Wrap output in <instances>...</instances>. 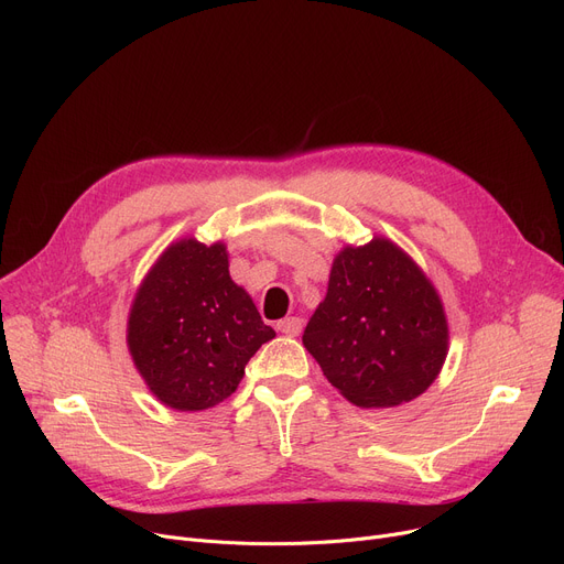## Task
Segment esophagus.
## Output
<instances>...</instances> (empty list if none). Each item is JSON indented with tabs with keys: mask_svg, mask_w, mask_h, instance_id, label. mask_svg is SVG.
Masks as SVG:
<instances>
[{
	"mask_svg": "<svg viewBox=\"0 0 564 564\" xmlns=\"http://www.w3.org/2000/svg\"><path fill=\"white\" fill-rule=\"evenodd\" d=\"M302 327H304L302 317H285V319H279V322H276V329H279L281 334H285V336H300V334H302Z\"/></svg>",
	"mask_w": 564,
	"mask_h": 564,
	"instance_id": "34e87169",
	"label": "esophagus"
}]
</instances>
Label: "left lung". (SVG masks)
Instances as JSON below:
<instances>
[{"label": "left lung", "instance_id": "1", "mask_svg": "<svg viewBox=\"0 0 564 564\" xmlns=\"http://www.w3.org/2000/svg\"><path fill=\"white\" fill-rule=\"evenodd\" d=\"M302 340L351 404L398 406L438 377L448 319L421 267L387 237H372L334 258L327 297Z\"/></svg>", "mask_w": 564, "mask_h": 564}]
</instances>
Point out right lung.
<instances>
[{"mask_svg": "<svg viewBox=\"0 0 564 564\" xmlns=\"http://www.w3.org/2000/svg\"><path fill=\"white\" fill-rule=\"evenodd\" d=\"M276 332L228 274L224 242H173L141 281L128 349L151 393L177 411H203L235 393L245 366Z\"/></svg>", "mask_w": 564, "mask_h": 564, "instance_id": "right-lung-1", "label": "right lung"}]
</instances>
